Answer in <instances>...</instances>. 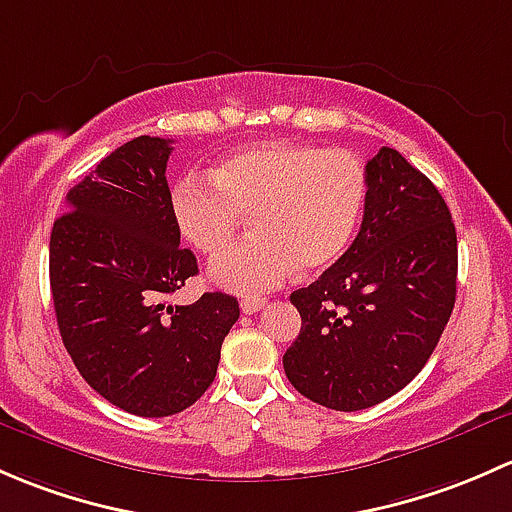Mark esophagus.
I'll list each match as a JSON object with an SVG mask.
<instances>
[{
  "label": "esophagus",
  "mask_w": 512,
  "mask_h": 512,
  "mask_svg": "<svg viewBox=\"0 0 512 512\" xmlns=\"http://www.w3.org/2000/svg\"><path fill=\"white\" fill-rule=\"evenodd\" d=\"M268 300L266 298H244L241 300V310H244L246 315H256L258 310L266 308Z\"/></svg>",
  "instance_id": "obj_1"
}]
</instances>
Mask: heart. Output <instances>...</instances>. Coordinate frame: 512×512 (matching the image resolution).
Segmentation results:
<instances>
[{"label": "heart", "instance_id": "heart-1", "mask_svg": "<svg viewBox=\"0 0 512 512\" xmlns=\"http://www.w3.org/2000/svg\"><path fill=\"white\" fill-rule=\"evenodd\" d=\"M367 202V170L352 152L308 142L263 140L229 152L212 182L184 177L172 187L177 231L214 256L251 219L254 236L214 258L209 276L236 293H261L323 271L347 251Z\"/></svg>", "mask_w": 512, "mask_h": 512}]
</instances>
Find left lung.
Instances as JSON below:
<instances>
[{
    "label": "left lung",
    "mask_w": 512,
    "mask_h": 512,
    "mask_svg": "<svg viewBox=\"0 0 512 512\" xmlns=\"http://www.w3.org/2000/svg\"><path fill=\"white\" fill-rule=\"evenodd\" d=\"M365 170L360 234L318 281L291 293L303 325L283 355L288 382L335 412L407 387L456 303V226L439 189L392 147Z\"/></svg>",
    "instance_id": "8db88e82"
}]
</instances>
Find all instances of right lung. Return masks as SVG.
<instances>
[{"label": "right lung", "mask_w": 512, "mask_h": 512, "mask_svg": "<svg viewBox=\"0 0 512 512\" xmlns=\"http://www.w3.org/2000/svg\"><path fill=\"white\" fill-rule=\"evenodd\" d=\"M170 152L172 140L150 135L110 152L66 194L49 244L56 323L73 365L100 397L138 416L192 407L239 320L234 295L167 300L197 276L172 219Z\"/></svg>", "instance_id": "obj_1"}]
</instances>
